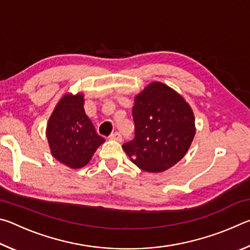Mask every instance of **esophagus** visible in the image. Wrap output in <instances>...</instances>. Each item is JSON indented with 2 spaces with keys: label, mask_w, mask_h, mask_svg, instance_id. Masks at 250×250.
I'll list each match as a JSON object with an SVG mask.
<instances>
[{
  "label": "esophagus",
  "mask_w": 250,
  "mask_h": 250,
  "mask_svg": "<svg viewBox=\"0 0 250 250\" xmlns=\"http://www.w3.org/2000/svg\"><path fill=\"white\" fill-rule=\"evenodd\" d=\"M111 139L112 140H116V141H121L122 140V134L120 132H115L111 134Z\"/></svg>",
  "instance_id": "34e87169"
}]
</instances>
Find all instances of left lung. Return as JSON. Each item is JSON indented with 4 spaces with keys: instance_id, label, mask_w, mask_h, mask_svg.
<instances>
[{
    "instance_id": "obj_1",
    "label": "left lung",
    "mask_w": 250,
    "mask_h": 250,
    "mask_svg": "<svg viewBox=\"0 0 250 250\" xmlns=\"http://www.w3.org/2000/svg\"><path fill=\"white\" fill-rule=\"evenodd\" d=\"M132 117L134 139L122 147L135 166L163 172L183 159L195 135V118L183 97L153 82L135 96Z\"/></svg>"
}]
</instances>
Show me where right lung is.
Returning a JSON list of instances; mask_svg holds the SVG:
<instances>
[{
	"label": "right lung",
	"instance_id": "obj_1",
	"mask_svg": "<svg viewBox=\"0 0 250 250\" xmlns=\"http://www.w3.org/2000/svg\"><path fill=\"white\" fill-rule=\"evenodd\" d=\"M46 135L52 155L71 168L86 166L104 142L84 113L83 94H66L58 101L48 120Z\"/></svg>",
	"mask_w": 250,
	"mask_h": 250
}]
</instances>
